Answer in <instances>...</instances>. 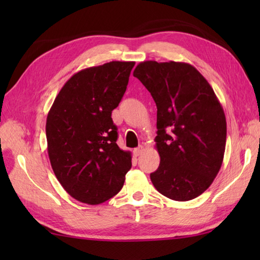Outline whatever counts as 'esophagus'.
<instances>
[{
	"instance_id": "1",
	"label": "esophagus",
	"mask_w": 260,
	"mask_h": 260,
	"mask_svg": "<svg viewBox=\"0 0 260 260\" xmlns=\"http://www.w3.org/2000/svg\"><path fill=\"white\" fill-rule=\"evenodd\" d=\"M143 151H144V147H143V146H139V147L134 148L133 153H134V155H135V156H140L141 154L143 153Z\"/></svg>"
}]
</instances>
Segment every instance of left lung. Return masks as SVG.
<instances>
[{
    "instance_id": "left-lung-1",
    "label": "left lung",
    "mask_w": 260,
    "mask_h": 260,
    "mask_svg": "<svg viewBox=\"0 0 260 260\" xmlns=\"http://www.w3.org/2000/svg\"><path fill=\"white\" fill-rule=\"evenodd\" d=\"M136 77L157 107L159 165L151 173L155 189L175 201H189L211 185L223 161L227 123L207 79L185 62L144 61Z\"/></svg>"
}]
</instances>
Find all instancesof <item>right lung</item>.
<instances>
[{"label": "right lung", "mask_w": 260, "mask_h": 260, "mask_svg": "<svg viewBox=\"0 0 260 260\" xmlns=\"http://www.w3.org/2000/svg\"><path fill=\"white\" fill-rule=\"evenodd\" d=\"M134 61H110L75 74L49 110L48 154L60 184L76 200L99 204L124 185L131 152L116 144L112 112L126 91Z\"/></svg>", "instance_id": "add662e5"}]
</instances>
